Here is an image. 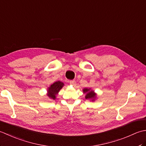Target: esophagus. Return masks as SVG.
Segmentation results:
<instances>
[{
	"instance_id": "34e87169",
	"label": "esophagus",
	"mask_w": 146,
	"mask_h": 146,
	"mask_svg": "<svg viewBox=\"0 0 146 146\" xmlns=\"http://www.w3.org/2000/svg\"><path fill=\"white\" fill-rule=\"evenodd\" d=\"M68 82H69L70 84L72 85H75V84H76L75 80H70V81H69Z\"/></svg>"
}]
</instances>
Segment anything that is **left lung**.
I'll list each match as a JSON object with an SVG mask.
<instances>
[{
	"mask_svg": "<svg viewBox=\"0 0 146 146\" xmlns=\"http://www.w3.org/2000/svg\"><path fill=\"white\" fill-rule=\"evenodd\" d=\"M83 92L86 93V95L85 96L86 99H94V98L96 97V94H95L94 91L90 90V89L84 88V90H83Z\"/></svg>",
	"mask_w": 146,
	"mask_h": 146,
	"instance_id": "left-lung-1",
	"label": "left lung"
}]
</instances>
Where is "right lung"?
I'll use <instances>...</instances> for the list:
<instances>
[{
    "label": "right lung",
    "mask_w": 146,
    "mask_h": 146,
    "mask_svg": "<svg viewBox=\"0 0 146 146\" xmlns=\"http://www.w3.org/2000/svg\"><path fill=\"white\" fill-rule=\"evenodd\" d=\"M64 84L60 81L54 82L53 84H52L50 87L48 88V96L51 98L56 99V95L58 94V93L60 92V90L63 88Z\"/></svg>",
    "instance_id": "obj_1"
}]
</instances>
